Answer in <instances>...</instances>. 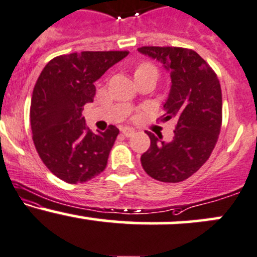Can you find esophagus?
<instances>
[{"instance_id": "obj_1", "label": "esophagus", "mask_w": 257, "mask_h": 257, "mask_svg": "<svg viewBox=\"0 0 257 257\" xmlns=\"http://www.w3.org/2000/svg\"><path fill=\"white\" fill-rule=\"evenodd\" d=\"M122 133H123L124 137L129 138V137H132V135L135 133V131H134L133 128H123L122 129Z\"/></svg>"}]
</instances>
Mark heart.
Masks as SVG:
<instances>
[{
  "instance_id": "1",
  "label": "heart",
  "mask_w": 257,
  "mask_h": 257,
  "mask_svg": "<svg viewBox=\"0 0 257 257\" xmlns=\"http://www.w3.org/2000/svg\"><path fill=\"white\" fill-rule=\"evenodd\" d=\"M146 69H156V68H155V67L152 66V64L148 63V62H144V63H142L139 67H138L137 70H135V73L140 72V70H146Z\"/></svg>"
}]
</instances>
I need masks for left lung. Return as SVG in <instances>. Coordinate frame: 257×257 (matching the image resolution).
I'll return each mask as SVG.
<instances>
[{"label": "left lung", "instance_id": "left-lung-1", "mask_svg": "<svg viewBox=\"0 0 257 257\" xmlns=\"http://www.w3.org/2000/svg\"><path fill=\"white\" fill-rule=\"evenodd\" d=\"M144 55L156 58L171 73L172 86L166 101V120H177L174 137L165 143L162 134L146 132L151 140L142 155L144 171L154 179L178 183L188 179L208 160L222 126V91L215 70L195 51L173 46H143Z\"/></svg>", "mask_w": 257, "mask_h": 257}]
</instances>
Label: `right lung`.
Wrapping results in <instances>:
<instances>
[{
	"mask_svg": "<svg viewBox=\"0 0 257 257\" xmlns=\"http://www.w3.org/2000/svg\"><path fill=\"white\" fill-rule=\"evenodd\" d=\"M128 51H83L52 58L34 86L30 125L36 151L56 177L84 183L106 168L119 129L109 125L94 134L81 117L94 101L95 81Z\"/></svg>",
	"mask_w": 257,
	"mask_h": 257,
	"instance_id": "1",
	"label": "right lung"
}]
</instances>
